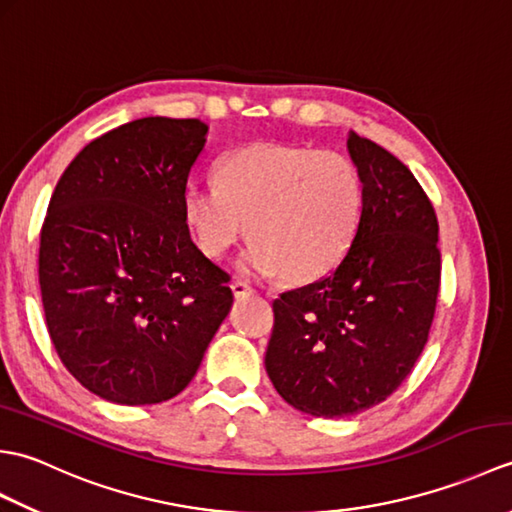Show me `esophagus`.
Returning <instances> with one entry per match:
<instances>
[{
  "instance_id": "obj_1",
  "label": "esophagus",
  "mask_w": 512,
  "mask_h": 512,
  "mask_svg": "<svg viewBox=\"0 0 512 512\" xmlns=\"http://www.w3.org/2000/svg\"><path fill=\"white\" fill-rule=\"evenodd\" d=\"M231 290H233V295L239 299V297H248V295H253V288H250V284H246V281H242V279H235L233 284H231Z\"/></svg>"
}]
</instances>
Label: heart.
<instances>
[{
    "instance_id": "1",
    "label": "heart",
    "mask_w": 512,
    "mask_h": 512,
    "mask_svg": "<svg viewBox=\"0 0 512 512\" xmlns=\"http://www.w3.org/2000/svg\"><path fill=\"white\" fill-rule=\"evenodd\" d=\"M363 178L354 162L308 145L253 143L217 162L215 182L191 180L182 217L211 259L253 237L248 273L279 270L295 284L321 279L343 262L363 220Z\"/></svg>"
}]
</instances>
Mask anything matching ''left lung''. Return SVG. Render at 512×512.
<instances>
[{"instance_id": "8db88e82", "label": "left lung", "mask_w": 512, "mask_h": 512, "mask_svg": "<svg viewBox=\"0 0 512 512\" xmlns=\"http://www.w3.org/2000/svg\"><path fill=\"white\" fill-rule=\"evenodd\" d=\"M363 220L328 277L275 299L266 372L279 396L317 418H345L402 385L429 339L440 290L438 217L413 173L350 132Z\"/></svg>"}]
</instances>
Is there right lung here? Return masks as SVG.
<instances>
[{"instance_id":"obj_1","label":"right lung","mask_w":512,"mask_h":512,"mask_svg":"<svg viewBox=\"0 0 512 512\" xmlns=\"http://www.w3.org/2000/svg\"><path fill=\"white\" fill-rule=\"evenodd\" d=\"M206 132L198 118L165 116L116 127L76 154L48 204L39 286L52 345L116 405L178 396L233 306L231 277L182 217Z\"/></svg>"}]
</instances>
